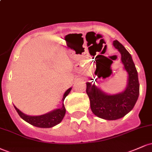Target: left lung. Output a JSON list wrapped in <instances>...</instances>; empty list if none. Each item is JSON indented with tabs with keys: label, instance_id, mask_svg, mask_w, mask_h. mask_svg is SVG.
<instances>
[{
	"label": "left lung",
	"instance_id": "left-lung-1",
	"mask_svg": "<svg viewBox=\"0 0 152 152\" xmlns=\"http://www.w3.org/2000/svg\"><path fill=\"white\" fill-rule=\"evenodd\" d=\"M113 45L121 53V62L128 74L125 90L111 95L89 82L86 83V94L89 97L92 112L106 120H116L124 117L133 109L139 95L138 73L132 56L117 40L114 41Z\"/></svg>",
	"mask_w": 152,
	"mask_h": 152
}]
</instances>
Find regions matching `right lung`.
<instances>
[{"label":"right lung","mask_w":152,"mask_h":152,"mask_svg":"<svg viewBox=\"0 0 152 152\" xmlns=\"http://www.w3.org/2000/svg\"><path fill=\"white\" fill-rule=\"evenodd\" d=\"M71 88H69L64 93V96H63L62 101L64 102V99L67 95L70 93ZM15 110L18 112L20 118H22L24 121L28 122L30 124L36 127H40V128H50L58 124L62 119L64 118L66 114V109L64 106V103L62 104V107L60 109H57L53 110L52 111L47 113V114L40 115V116H29L26 115L20 111L18 108H16L14 106Z\"/></svg>","instance_id":"1"}]
</instances>
